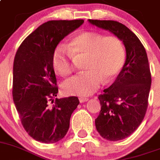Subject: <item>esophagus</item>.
<instances>
[{
    "label": "esophagus",
    "mask_w": 160,
    "mask_h": 160,
    "mask_svg": "<svg viewBox=\"0 0 160 160\" xmlns=\"http://www.w3.org/2000/svg\"><path fill=\"white\" fill-rule=\"evenodd\" d=\"M79 101H80V103H84V102H86V101H88V98L84 97H79Z\"/></svg>",
    "instance_id": "obj_1"
}]
</instances>
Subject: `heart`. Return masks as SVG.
I'll return each instance as SVG.
<instances>
[{
  "mask_svg": "<svg viewBox=\"0 0 160 160\" xmlns=\"http://www.w3.org/2000/svg\"><path fill=\"white\" fill-rule=\"evenodd\" d=\"M85 56V72L73 76L62 84L67 95L88 96L94 93L101 84L110 82L118 75L126 62V49L116 35L105 36L96 31L80 32L67 47H58L52 55L54 70L66 77L74 71L72 59Z\"/></svg>",
  "mask_w": 160,
  "mask_h": 160,
  "instance_id": "obj_1",
  "label": "heart"
}]
</instances>
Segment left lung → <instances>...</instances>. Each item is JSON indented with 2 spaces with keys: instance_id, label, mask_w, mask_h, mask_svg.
Segmentation results:
<instances>
[{
  "instance_id": "left-lung-1",
  "label": "left lung",
  "mask_w": 160,
  "mask_h": 160,
  "mask_svg": "<svg viewBox=\"0 0 160 160\" xmlns=\"http://www.w3.org/2000/svg\"><path fill=\"white\" fill-rule=\"evenodd\" d=\"M88 22L118 36L126 47L122 71L113 84L98 97L101 109L95 120L102 138L118 141L133 134L145 117L151 84L148 58L138 37L125 25L111 20Z\"/></svg>"
}]
</instances>
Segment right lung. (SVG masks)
Returning <instances> with one entry per match:
<instances>
[{"mask_svg": "<svg viewBox=\"0 0 160 160\" xmlns=\"http://www.w3.org/2000/svg\"><path fill=\"white\" fill-rule=\"evenodd\" d=\"M84 20L45 22L22 42L13 61V99L25 130L36 141L54 143L66 135L78 97L58 93L52 55L59 42ZM53 105H49V101Z\"/></svg>", "mask_w": 160, "mask_h": 160, "instance_id": "obj_1", "label": "right lung"}]
</instances>
